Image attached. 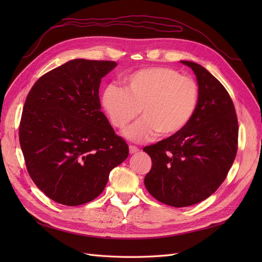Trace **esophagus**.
I'll list each match as a JSON object with an SVG mask.
<instances>
[{"label":"esophagus","mask_w":262,"mask_h":262,"mask_svg":"<svg viewBox=\"0 0 262 262\" xmlns=\"http://www.w3.org/2000/svg\"><path fill=\"white\" fill-rule=\"evenodd\" d=\"M139 148L137 147V146H133V145H130L129 146V152H130V154H137L138 152H139Z\"/></svg>","instance_id":"obj_1"}]
</instances>
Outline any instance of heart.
<instances>
[{"label":"heart","mask_w":262,"mask_h":262,"mask_svg":"<svg viewBox=\"0 0 262 262\" xmlns=\"http://www.w3.org/2000/svg\"><path fill=\"white\" fill-rule=\"evenodd\" d=\"M123 85L107 86L101 104L119 130L128 128L142 109L144 118L124 132L133 142L152 140L158 133L163 138L176 136L191 121L199 102L196 82L170 68L136 71L124 77Z\"/></svg>","instance_id":"heart-1"}]
</instances>
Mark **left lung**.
I'll return each instance as SVG.
<instances>
[{"label": "left lung", "mask_w": 262, "mask_h": 262, "mask_svg": "<svg viewBox=\"0 0 262 262\" xmlns=\"http://www.w3.org/2000/svg\"><path fill=\"white\" fill-rule=\"evenodd\" d=\"M193 71L199 102L186 128L143 148L152 160L144 185L156 200L185 208L216 191L237 153L238 121L225 87L207 69L180 61Z\"/></svg>", "instance_id": "left-lung-1"}]
</instances>
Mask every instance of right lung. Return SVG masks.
Masks as SVG:
<instances>
[{"mask_svg":"<svg viewBox=\"0 0 262 262\" xmlns=\"http://www.w3.org/2000/svg\"><path fill=\"white\" fill-rule=\"evenodd\" d=\"M116 67L114 61L71 60L42 75L28 94L19 143L29 176L55 202H91L129 155L100 110L101 78Z\"/></svg>","mask_w":262,"mask_h":262,"instance_id":"add662e5","label":"right lung"}]
</instances>
